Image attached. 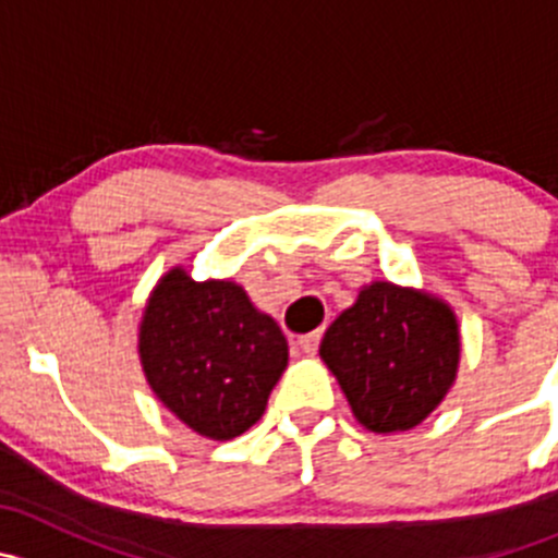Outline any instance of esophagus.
I'll return each instance as SVG.
<instances>
[{
    "label": "esophagus",
    "instance_id": "esophagus-1",
    "mask_svg": "<svg viewBox=\"0 0 558 558\" xmlns=\"http://www.w3.org/2000/svg\"><path fill=\"white\" fill-rule=\"evenodd\" d=\"M318 342H320V331H311V335H302L296 340V345L302 348V353H315L318 351Z\"/></svg>",
    "mask_w": 558,
    "mask_h": 558
}]
</instances>
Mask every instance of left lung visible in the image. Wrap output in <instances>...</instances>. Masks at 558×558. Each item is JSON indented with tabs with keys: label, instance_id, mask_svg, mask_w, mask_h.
Returning a JSON list of instances; mask_svg holds the SVG:
<instances>
[{
	"label": "left lung",
	"instance_id": "1",
	"mask_svg": "<svg viewBox=\"0 0 558 558\" xmlns=\"http://www.w3.org/2000/svg\"><path fill=\"white\" fill-rule=\"evenodd\" d=\"M318 353L359 424L378 435L408 432L453 386L459 324L437 296L375 280L337 315Z\"/></svg>",
	"mask_w": 558,
	"mask_h": 558
}]
</instances>
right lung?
<instances>
[{
    "label": "right lung",
    "instance_id": "right-lung-1",
    "mask_svg": "<svg viewBox=\"0 0 558 558\" xmlns=\"http://www.w3.org/2000/svg\"><path fill=\"white\" fill-rule=\"evenodd\" d=\"M137 348L156 397L210 440L251 429L289 364L283 331L253 307L243 286L196 283L183 267L156 283Z\"/></svg>",
    "mask_w": 558,
    "mask_h": 558
}]
</instances>
